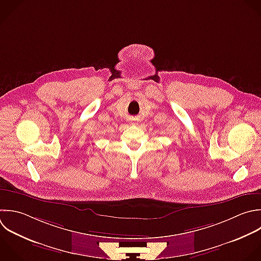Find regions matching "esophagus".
<instances>
[{
  "mask_svg": "<svg viewBox=\"0 0 261 261\" xmlns=\"http://www.w3.org/2000/svg\"><path fill=\"white\" fill-rule=\"evenodd\" d=\"M133 124H135V125H136V124H138V121H134V122H133Z\"/></svg>",
  "mask_w": 261,
  "mask_h": 261,
  "instance_id": "obj_1",
  "label": "esophagus"
}]
</instances>
